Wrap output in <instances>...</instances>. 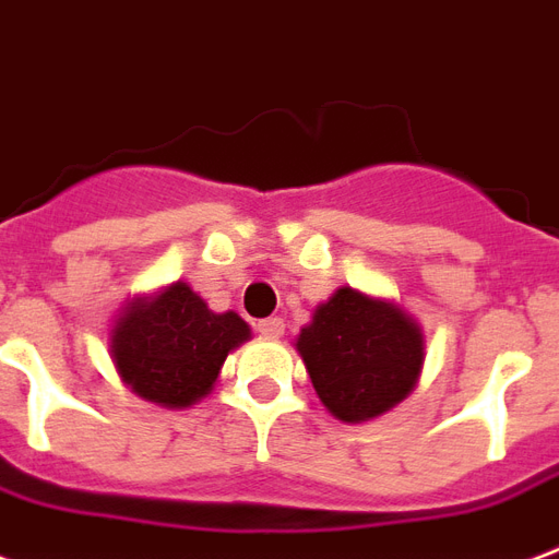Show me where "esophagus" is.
<instances>
[{
    "label": "esophagus",
    "instance_id": "esophagus-1",
    "mask_svg": "<svg viewBox=\"0 0 559 559\" xmlns=\"http://www.w3.org/2000/svg\"><path fill=\"white\" fill-rule=\"evenodd\" d=\"M258 334L270 336V340H278V336L284 334V319H278V317L261 319V322H258Z\"/></svg>",
    "mask_w": 559,
    "mask_h": 559
}]
</instances>
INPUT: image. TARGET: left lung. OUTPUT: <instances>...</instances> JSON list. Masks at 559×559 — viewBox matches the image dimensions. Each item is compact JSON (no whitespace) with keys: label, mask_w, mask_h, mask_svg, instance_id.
Masks as SVG:
<instances>
[{"label":"left lung","mask_w":559,"mask_h":559,"mask_svg":"<svg viewBox=\"0 0 559 559\" xmlns=\"http://www.w3.org/2000/svg\"><path fill=\"white\" fill-rule=\"evenodd\" d=\"M296 348L319 402L340 421H369L404 402L425 364L421 328L393 301L352 287L313 310Z\"/></svg>","instance_id":"1"}]
</instances>
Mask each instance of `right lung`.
Instances as JSON below:
<instances>
[{
  "mask_svg": "<svg viewBox=\"0 0 559 559\" xmlns=\"http://www.w3.org/2000/svg\"><path fill=\"white\" fill-rule=\"evenodd\" d=\"M249 336L234 310L213 313L176 281L157 296L128 301L110 331V357L131 393L160 407H190L211 393L228 352Z\"/></svg>",
  "mask_w": 559,
  "mask_h": 559,
  "instance_id": "right-lung-1",
  "label": "right lung"
}]
</instances>
